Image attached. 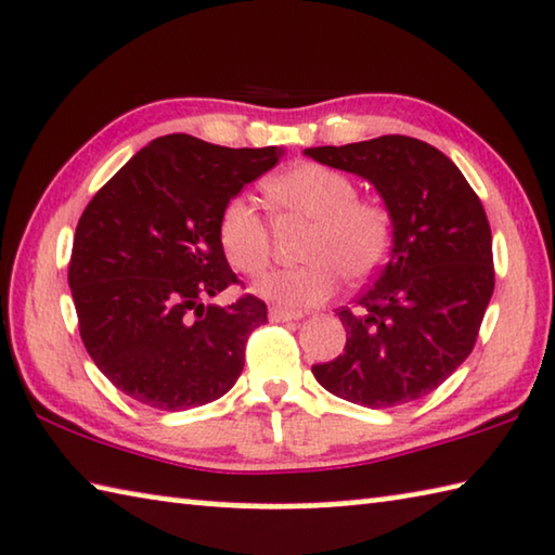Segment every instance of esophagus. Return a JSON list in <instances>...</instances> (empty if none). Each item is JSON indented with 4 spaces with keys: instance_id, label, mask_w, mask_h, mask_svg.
I'll return each mask as SVG.
<instances>
[{
    "instance_id": "esophagus-1",
    "label": "esophagus",
    "mask_w": 555,
    "mask_h": 555,
    "mask_svg": "<svg viewBox=\"0 0 555 555\" xmlns=\"http://www.w3.org/2000/svg\"><path fill=\"white\" fill-rule=\"evenodd\" d=\"M298 319H304L301 311H288V309H281V306H271L269 309L271 323H288V321H298Z\"/></svg>"
}]
</instances>
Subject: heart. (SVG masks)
<instances>
[{"label": "heart", "instance_id": "1", "mask_svg": "<svg viewBox=\"0 0 555 555\" xmlns=\"http://www.w3.org/2000/svg\"><path fill=\"white\" fill-rule=\"evenodd\" d=\"M263 195L281 217L309 219L304 263L276 269L257 284L271 301L301 309L336 294L340 279H371L392 249L395 222L388 205L358 197L350 175L319 163H301L263 182ZM219 244L242 274L259 276L274 254V236L261 209L246 197H232L219 212Z\"/></svg>", "mask_w": 555, "mask_h": 555}]
</instances>
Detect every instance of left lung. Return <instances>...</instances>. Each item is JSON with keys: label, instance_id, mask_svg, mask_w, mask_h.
Returning <instances> with one entry per match:
<instances>
[{"label": "left lung", "instance_id": "left-lung-1", "mask_svg": "<svg viewBox=\"0 0 555 555\" xmlns=\"http://www.w3.org/2000/svg\"><path fill=\"white\" fill-rule=\"evenodd\" d=\"M306 155L375 184L392 212V254L340 306L343 356L311 371L338 398L385 410L437 390L472 353L494 294L481 199L450 157L408 135L309 147Z\"/></svg>", "mask_w": 555, "mask_h": 555}]
</instances>
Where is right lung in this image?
<instances>
[{
    "label": "right lung",
    "mask_w": 555,
    "mask_h": 555,
    "mask_svg": "<svg viewBox=\"0 0 555 555\" xmlns=\"http://www.w3.org/2000/svg\"><path fill=\"white\" fill-rule=\"evenodd\" d=\"M284 147H222L175 133L113 175L78 219L68 286L99 371L153 410H190L232 388L267 304L244 294L219 244L222 207L271 170Z\"/></svg>",
    "instance_id": "add662e5"
}]
</instances>
